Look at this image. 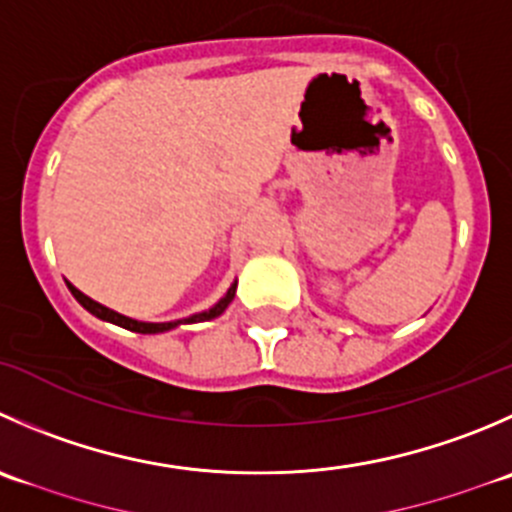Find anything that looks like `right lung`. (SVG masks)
Masks as SVG:
<instances>
[{
	"instance_id": "right-lung-1",
	"label": "right lung",
	"mask_w": 512,
	"mask_h": 512,
	"mask_svg": "<svg viewBox=\"0 0 512 512\" xmlns=\"http://www.w3.org/2000/svg\"><path fill=\"white\" fill-rule=\"evenodd\" d=\"M69 292L74 295V300L79 302V305L84 307L87 312H92L94 317H99V320L104 322H112V325H119L124 327V330H132V332H142V335H157V332H167V330H175V327L180 325H192V322H205V320H215V317H220L222 312L227 310V305H230L232 300H235V290H237V280L232 282L230 290L225 292V295L220 297V300L215 302V305L210 307V310H202V312H195V315L190 317H182V320H172V322H142V320H135V317H127V315H119V312L109 310V307L99 305L97 300H92V297H87L84 292H79L77 287L72 285V282H67Z\"/></svg>"
}]
</instances>
